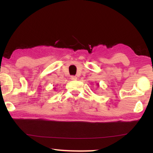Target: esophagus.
Listing matches in <instances>:
<instances>
[{
    "label": "esophagus",
    "mask_w": 153,
    "mask_h": 153,
    "mask_svg": "<svg viewBox=\"0 0 153 153\" xmlns=\"http://www.w3.org/2000/svg\"><path fill=\"white\" fill-rule=\"evenodd\" d=\"M70 79H71V80H76V76H71Z\"/></svg>",
    "instance_id": "obj_1"
}]
</instances>
